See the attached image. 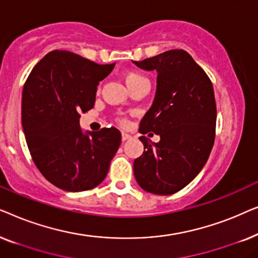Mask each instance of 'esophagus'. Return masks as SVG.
I'll return each instance as SVG.
<instances>
[{"label":"esophagus","instance_id":"esophagus-1","mask_svg":"<svg viewBox=\"0 0 258 258\" xmlns=\"http://www.w3.org/2000/svg\"><path fill=\"white\" fill-rule=\"evenodd\" d=\"M132 139V135H129L128 133H122V141L124 142L126 140H130Z\"/></svg>","mask_w":258,"mask_h":258}]
</instances>
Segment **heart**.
Segmentation results:
<instances>
[{"instance_id": "1", "label": "heart", "mask_w": 258, "mask_h": 258, "mask_svg": "<svg viewBox=\"0 0 258 258\" xmlns=\"http://www.w3.org/2000/svg\"><path fill=\"white\" fill-rule=\"evenodd\" d=\"M142 80H146V79H144L142 75H140L139 73H135V72H129L124 75V82L128 88L132 87L133 84L140 82V81H142ZM122 122H124V121H122Z\"/></svg>"}]
</instances>
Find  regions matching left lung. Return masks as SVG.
I'll use <instances>...</instances> for the list:
<instances>
[{
	"label": "left lung",
	"mask_w": 258,
	"mask_h": 258,
	"mask_svg": "<svg viewBox=\"0 0 258 258\" xmlns=\"http://www.w3.org/2000/svg\"><path fill=\"white\" fill-rule=\"evenodd\" d=\"M133 63L157 73L156 94L140 123V133H154L161 139L153 143L140 137L146 150L134 161V175L146 191L171 195L200 174L213 149L216 130L213 83L182 49Z\"/></svg>",
	"instance_id": "8db88e82"
}]
</instances>
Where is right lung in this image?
<instances>
[{"label":"right lung","instance_id":"add662e5","mask_svg":"<svg viewBox=\"0 0 258 258\" xmlns=\"http://www.w3.org/2000/svg\"><path fill=\"white\" fill-rule=\"evenodd\" d=\"M114 67L52 50L34 67L23 87L22 126L31 157L41 174L66 191L100 184L121 144L114 126L97 133L80 126V114L94 107L98 83Z\"/></svg>","mask_w":258,"mask_h":258}]
</instances>
